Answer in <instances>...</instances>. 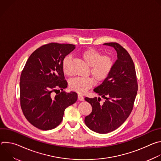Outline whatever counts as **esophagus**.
<instances>
[{"label":"esophagus","instance_id":"1","mask_svg":"<svg viewBox=\"0 0 161 161\" xmlns=\"http://www.w3.org/2000/svg\"><path fill=\"white\" fill-rule=\"evenodd\" d=\"M78 99L79 101H84V97L81 94H78Z\"/></svg>","mask_w":161,"mask_h":161}]
</instances>
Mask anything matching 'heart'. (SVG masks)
Returning a JSON list of instances; mask_svg holds the SVG:
<instances>
[{"label": "heart", "mask_w": 161, "mask_h": 161, "mask_svg": "<svg viewBox=\"0 0 161 161\" xmlns=\"http://www.w3.org/2000/svg\"><path fill=\"white\" fill-rule=\"evenodd\" d=\"M80 56L90 66L89 73L95 78L92 77L75 78L70 81L69 87L80 94H84L87 90L94 86V79L97 82L101 83L108 78L113 67L114 62L109 55H102L99 51L94 48H89L81 52ZM71 61V56H66L62 60V68L65 75L70 74Z\"/></svg>", "instance_id": "heart-1"}]
</instances>
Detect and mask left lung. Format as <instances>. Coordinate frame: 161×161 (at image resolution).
I'll use <instances>...</instances> for the list:
<instances>
[{"mask_svg": "<svg viewBox=\"0 0 161 161\" xmlns=\"http://www.w3.org/2000/svg\"><path fill=\"white\" fill-rule=\"evenodd\" d=\"M104 44L113 47L117 53L109 76L94 90L106 101L101 104L100 97L85 98L92 107L85 123L90 129L100 134L117 129L126 120L133 109L138 88L135 66L127 51L117 42Z\"/></svg>", "mask_w": 161, "mask_h": 161, "instance_id": "obj_1", "label": "left lung"}]
</instances>
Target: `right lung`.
Masks as SVG:
<instances>
[{"instance_id": "right-lung-1", "label": "right lung", "mask_w": 161, "mask_h": 161, "mask_svg": "<svg viewBox=\"0 0 161 161\" xmlns=\"http://www.w3.org/2000/svg\"><path fill=\"white\" fill-rule=\"evenodd\" d=\"M75 48L71 44L42 45L31 55L21 71V108L27 120L39 129L47 130L58 126L65 108L78 99L75 92L63 91L67 82L62 68V60Z\"/></svg>"}]
</instances>
